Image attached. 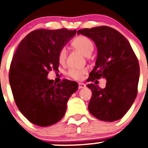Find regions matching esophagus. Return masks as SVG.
Here are the masks:
<instances>
[{
    "label": "esophagus",
    "mask_w": 148,
    "mask_h": 148,
    "mask_svg": "<svg viewBox=\"0 0 148 148\" xmlns=\"http://www.w3.org/2000/svg\"><path fill=\"white\" fill-rule=\"evenodd\" d=\"M86 84H83V83H78V88H85Z\"/></svg>",
    "instance_id": "obj_1"
}]
</instances>
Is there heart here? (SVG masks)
Listing matches in <instances>:
<instances>
[{
  "label": "heart",
  "instance_id": "1",
  "mask_svg": "<svg viewBox=\"0 0 148 148\" xmlns=\"http://www.w3.org/2000/svg\"><path fill=\"white\" fill-rule=\"evenodd\" d=\"M72 47L80 51L85 56H89L94 50L93 42L88 38L84 36H77L70 43ZM58 62L60 64H64L67 60V51L64 48H62L58 52ZM87 73L86 68H70L67 71V75L75 80H81Z\"/></svg>",
  "mask_w": 148,
  "mask_h": 148
}]
</instances>
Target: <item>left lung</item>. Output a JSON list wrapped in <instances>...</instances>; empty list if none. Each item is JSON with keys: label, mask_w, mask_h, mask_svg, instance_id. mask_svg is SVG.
<instances>
[{"label": "left lung", "mask_w": 148, "mask_h": 148, "mask_svg": "<svg viewBox=\"0 0 148 148\" xmlns=\"http://www.w3.org/2000/svg\"><path fill=\"white\" fill-rule=\"evenodd\" d=\"M94 41L98 49L96 66L88 82L107 79L105 88L89 84L92 91L88 103L90 113L104 121L119 120L126 113L136 95L140 77L138 59L127 39L114 28L101 26L78 30Z\"/></svg>", "instance_id": "obj_1"}]
</instances>
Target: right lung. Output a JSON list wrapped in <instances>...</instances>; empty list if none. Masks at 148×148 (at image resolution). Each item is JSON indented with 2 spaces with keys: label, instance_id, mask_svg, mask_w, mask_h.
Instances as JSON below:
<instances>
[{
  "label": "right lung",
  "instance_id": "1",
  "mask_svg": "<svg viewBox=\"0 0 148 148\" xmlns=\"http://www.w3.org/2000/svg\"><path fill=\"white\" fill-rule=\"evenodd\" d=\"M76 30L38 29L25 36L18 46L10 65L9 83L14 99L29 121L48 126L61 120L67 102L78 84L63 79L48 80L49 71L58 70V52Z\"/></svg>",
  "mask_w": 148,
  "mask_h": 148
}]
</instances>
